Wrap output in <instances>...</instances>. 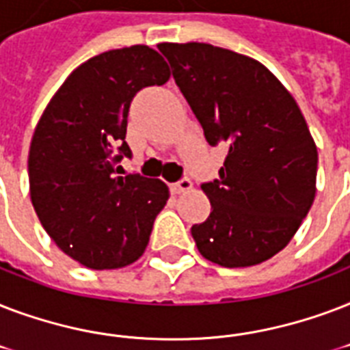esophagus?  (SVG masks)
<instances>
[{"instance_id":"34e87169","label":"esophagus","mask_w":350,"mask_h":350,"mask_svg":"<svg viewBox=\"0 0 350 350\" xmlns=\"http://www.w3.org/2000/svg\"><path fill=\"white\" fill-rule=\"evenodd\" d=\"M191 180L189 178H180V180H177V183L172 184V193L178 195V193H184V191H188V189H191Z\"/></svg>"}]
</instances>
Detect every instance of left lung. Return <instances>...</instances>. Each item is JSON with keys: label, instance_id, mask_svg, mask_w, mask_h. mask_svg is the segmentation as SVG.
Returning a JSON list of instances; mask_svg holds the SVG:
<instances>
[{"label": "left lung", "instance_id": "left-lung-1", "mask_svg": "<svg viewBox=\"0 0 350 350\" xmlns=\"http://www.w3.org/2000/svg\"><path fill=\"white\" fill-rule=\"evenodd\" d=\"M177 88L208 144L224 142L219 177L200 188L212 202L191 235L202 257L252 267L283 250L316 195L318 150L296 100L256 59L210 43H161Z\"/></svg>", "mask_w": 350, "mask_h": 350}]
</instances>
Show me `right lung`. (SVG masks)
I'll list each match as a JSON object with an SVG mask.
<instances>
[{
	"label": "right lung",
	"instance_id": "obj_1",
	"mask_svg": "<svg viewBox=\"0 0 350 350\" xmlns=\"http://www.w3.org/2000/svg\"><path fill=\"white\" fill-rule=\"evenodd\" d=\"M161 54L146 45L107 51L69 75L38 122L29 184L40 223L59 250L88 268H122L142 256L170 191L129 173L127 115L135 94L167 82Z\"/></svg>",
	"mask_w": 350,
	"mask_h": 350
}]
</instances>
